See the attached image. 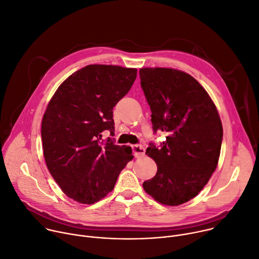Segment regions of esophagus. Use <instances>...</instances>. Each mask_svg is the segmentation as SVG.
I'll list each match as a JSON object with an SVG mask.
<instances>
[{"mask_svg": "<svg viewBox=\"0 0 259 259\" xmlns=\"http://www.w3.org/2000/svg\"><path fill=\"white\" fill-rule=\"evenodd\" d=\"M132 148H133V153L135 155V157L143 156L145 154V149L142 145H134Z\"/></svg>", "mask_w": 259, "mask_h": 259, "instance_id": "1", "label": "esophagus"}]
</instances>
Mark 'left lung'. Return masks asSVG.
<instances>
[{
	"mask_svg": "<svg viewBox=\"0 0 259 259\" xmlns=\"http://www.w3.org/2000/svg\"><path fill=\"white\" fill-rule=\"evenodd\" d=\"M139 73L153 131L166 134L159 147L151 142L146 150L157 172L143 187L159 203L177 206L197 196L215 170L222 121L207 92L190 74L170 68Z\"/></svg>",
	"mask_w": 259,
	"mask_h": 259,
	"instance_id": "1",
	"label": "left lung"
}]
</instances>
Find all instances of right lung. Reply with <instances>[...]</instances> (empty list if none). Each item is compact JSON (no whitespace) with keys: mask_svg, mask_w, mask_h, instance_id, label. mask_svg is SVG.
I'll return each mask as SVG.
<instances>
[{"mask_svg":"<svg viewBox=\"0 0 259 259\" xmlns=\"http://www.w3.org/2000/svg\"><path fill=\"white\" fill-rule=\"evenodd\" d=\"M137 69L88 65L71 74L51 99L41 121L46 164L71 199L93 204L115 186L134 156L115 145L113 108L131 90ZM109 132L104 140L102 135Z\"/></svg>","mask_w":259,"mask_h":259,"instance_id":"obj_1","label":"right lung"}]
</instances>
